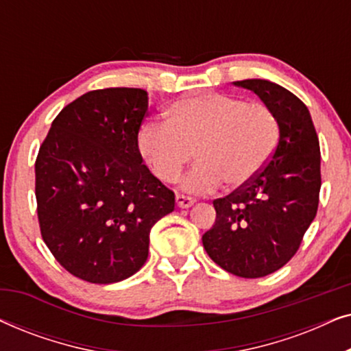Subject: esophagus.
Instances as JSON below:
<instances>
[{
	"label": "esophagus",
	"mask_w": 351,
	"mask_h": 351,
	"mask_svg": "<svg viewBox=\"0 0 351 351\" xmlns=\"http://www.w3.org/2000/svg\"><path fill=\"white\" fill-rule=\"evenodd\" d=\"M176 203L179 208L186 209V208H191V206L195 204V199L190 198V196H185V195H176Z\"/></svg>",
	"instance_id": "esophagus-1"
}]
</instances>
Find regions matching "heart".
Instances as JSON below:
<instances>
[{
    "instance_id": "1",
    "label": "heart",
    "mask_w": 351,
    "mask_h": 351,
    "mask_svg": "<svg viewBox=\"0 0 351 351\" xmlns=\"http://www.w3.org/2000/svg\"><path fill=\"white\" fill-rule=\"evenodd\" d=\"M165 123L148 121L137 136L138 152L161 182L172 184L191 160L195 169L184 190L213 193L220 184L228 191L247 186L275 152L280 129L263 104L219 93H199L172 102Z\"/></svg>"
}]
</instances>
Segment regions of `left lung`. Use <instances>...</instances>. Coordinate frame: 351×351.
Here are the masks:
<instances>
[{
	"mask_svg": "<svg viewBox=\"0 0 351 351\" xmlns=\"http://www.w3.org/2000/svg\"><path fill=\"white\" fill-rule=\"evenodd\" d=\"M252 90L275 114L280 138L256 179L214 199L215 222L203 234L208 256L225 271L262 278L280 270L299 249L318 210L319 142L308 108L268 80L234 81Z\"/></svg>",
	"mask_w": 351,
	"mask_h": 351,
	"instance_id": "8db88e82",
	"label": "left lung"
}]
</instances>
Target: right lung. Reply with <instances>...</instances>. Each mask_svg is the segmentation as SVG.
I'll list each match as a JSON object with an SVG mask.
<instances>
[{"mask_svg": "<svg viewBox=\"0 0 351 351\" xmlns=\"http://www.w3.org/2000/svg\"><path fill=\"white\" fill-rule=\"evenodd\" d=\"M147 90H90L51 124L35 162L43 239L71 275L112 285L138 271L150 230L174 210V191L143 165L137 147Z\"/></svg>", "mask_w": 351, "mask_h": 351, "instance_id": "obj_1", "label": "right lung"}]
</instances>
